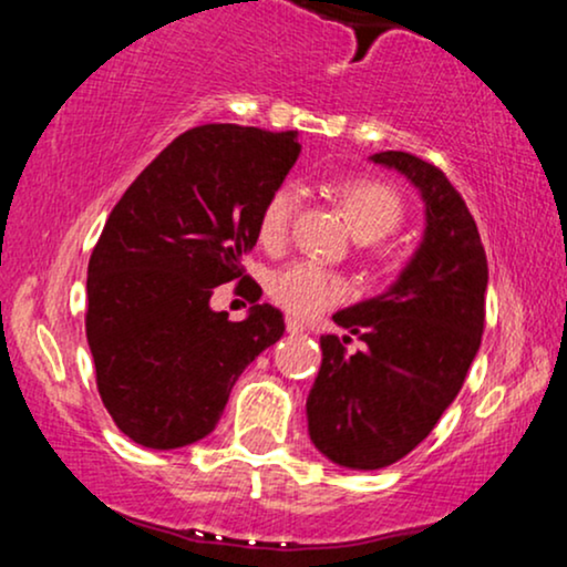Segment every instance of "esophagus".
Listing matches in <instances>:
<instances>
[{"label":"esophagus","instance_id":"34e87169","mask_svg":"<svg viewBox=\"0 0 567 567\" xmlns=\"http://www.w3.org/2000/svg\"><path fill=\"white\" fill-rule=\"evenodd\" d=\"M285 324H288V333H303L306 330V324L301 320H296V317H288V322Z\"/></svg>","mask_w":567,"mask_h":567}]
</instances>
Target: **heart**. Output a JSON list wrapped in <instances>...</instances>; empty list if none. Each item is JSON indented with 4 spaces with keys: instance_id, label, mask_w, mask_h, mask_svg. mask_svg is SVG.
Instances as JSON below:
<instances>
[{
    "instance_id": "b5f03b06",
    "label": "heart",
    "mask_w": 567,
    "mask_h": 567,
    "mask_svg": "<svg viewBox=\"0 0 567 567\" xmlns=\"http://www.w3.org/2000/svg\"><path fill=\"white\" fill-rule=\"evenodd\" d=\"M336 197L343 205L351 231L360 243H379L402 224V199L392 186L370 178H351L336 186ZM298 192L279 186L266 199L258 218V237L266 247L285 245L290 234ZM271 296L285 311L296 317H317L349 296L347 279L315 261H296L279 269L269 282Z\"/></svg>"
}]
</instances>
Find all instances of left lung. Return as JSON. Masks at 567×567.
<instances>
[{
	"label": "left lung",
	"instance_id": "obj_1",
	"mask_svg": "<svg viewBox=\"0 0 567 567\" xmlns=\"http://www.w3.org/2000/svg\"><path fill=\"white\" fill-rule=\"evenodd\" d=\"M419 188L426 229L394 285L336 311L349 336H322L306 400L309 437L347 470H383L426 440L464 386L485 328L487 258L477 224L432 162L405 152L370 157ZM351 334L360 352L346 351Z\"/></svg>",
	"mask_w": 567,
	"mask_h": 567
}]
</instances>
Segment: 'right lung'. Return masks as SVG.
<instances>
[{"label":"right lung","instance_id":"add662e5","mask_svg":"<svg viewBox=\"0 0 567 567\" xmlns=\"http://www.w3.org/2000/svg\"><path fill=\"white\" fill-rule=\"evenodd\" d=\"M298 154L292 130L202 125L114 205L90 256L84 328L103 405L138 445L173 451L207 437L243 370L282 338L275 306L231 322L210 298L243 277L266 199Z\"/></svg>","mask_w":567,"mask_h":567}]
</instances>
